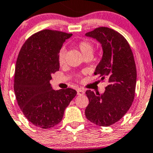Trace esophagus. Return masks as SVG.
Listing matches in <instances>:
<instances>
[{
    "label": "esophagus",
    "mask_w": 153,
    "mask_h": 153,
    "mask_svg": "<svg viewBox=\"0 0 153 153\" xmlns=\"http://www.w3.org/2000/svg\"><path fill=\"white\" fill-rule=\"evenodd\" d=\"M77 94H78V95H83V94H85L84 90L82 89H78L77 90Z\"/></svg>",
    "instance_id": "34e87169"
}]
</instances>
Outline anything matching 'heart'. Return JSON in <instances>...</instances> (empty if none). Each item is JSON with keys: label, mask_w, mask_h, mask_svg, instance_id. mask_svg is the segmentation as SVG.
<instances>
[{"label": "heart", "mask_w": 153, "mask_h": 153, "mask_svg": "<svg viewBox=\"0 0 153 153\" xmlns=\"http://www.w3.org/2000/svg\"><path fill=\"white\" fill-rule=\"evenodd\" d=\"M78 48L81 51L83 56L85 57L86 56H91L93 52H94V45L92 42L86 39L81 40L78 43ZM65 56H66V50L64 48H61L60 51H59L58 53V60L60 64H62L65 62ZM81 74H77L75 78L78 80L81 79Z\"/></svg>", "instance_id": "1"}]
</instances>
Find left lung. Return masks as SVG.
<instances>
[{
  "mask_svg": "<svg viewBox=\"0 0 153 153\" xmlns=\"http://www.w3.org/2000/svg\"><path fill=\"white\" fill-rule=\"evenodd\" d=\"M102 44L103 56L94 75L100 81L107 80L108 85L100 95L86 90L89 103L85 114L90 122L108 127L121 120L128 112L135 97L136 68L129 43L121 33L108 27H98L87 32Z\"/></svg>",
  "mask_w": 153,
  "mask_h": 153,
  "instance_id": "obj_1",
  "label": "left lung"
}]
</instances>
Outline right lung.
Instances as JSON below:
<instances>
[{
  "instance_id": "right-lung-1",
  "label": "right lung",
  "mask_w": 153,
  "mask_h": 153,
  "mask_svg": "<svg viewBox=\"0 0 153 153\" xmlns=\"http://www.w3.org/2000/svg\"><path fill=\"white\" fill-rule=\"evenodd\" d=\"M66 32L45 29L33 33L22 45L16 62L14 89L24 116L38 128L58 125L77 91L51 88V74L59 70L58 53L72 36Z\"/></svg>"
}]
</instances>
